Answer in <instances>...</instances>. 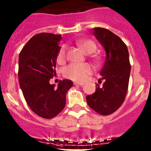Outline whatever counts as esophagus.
I'll return each instance as SVG.
<instances>
[{
  "label": "esophagus",
  "instance_id": "1",
  "mask_svg": "<svg viewBox=\"0 0 151 151\" xmlns=\"http://www.w3.org/2000/svg\"><path fill=\"white\" fill-rule=\"evenodd\" d=\"M84 82H74V85H84Z\"/></svg>",
  "mask_w": 151,
  "mask_h": 151
}]
</instances>
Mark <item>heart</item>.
<instances>
[{
	"mask_svg": "<svg viewBox=\"0 0 151 151\" xmlns=\"http://www.w3.org/2000/svg\"><path fill=\"white\" fill-rule=\"evenodd\" d=\"M77 44L85 54H90L95 51L97 49L95 43L90 39H82L77 42ZM93 59L95 62H100V58L97 56H93ZM67 59V48L65 46H62L57 54V61L59 64H62ZM94 69L92 65L87 63L84 64H71L66 67L64 69V76L66 78L70 79L74 81L83 82L87 79L89 75L92 74Z\"/></svg>",
	"mask_w": 151,
	"mask_h": 151,
	"instance_id": "heart-1",
	"label": "heart"
}]
</instances>
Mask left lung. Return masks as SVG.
<instances>
[{
  "mask_svg": "<svg viewBox=\"0 0 151 151\" xmlns=\"http://www.w3.org/2000/svg\"><path fill=\"white\" fill-rule=\"evenodd\" d=\"M93 34L106 52L100 72V80L105 82L102 87L97 84L95 92L87 96V102L97 113L108 115L122 105L126 97L131 68L129 53L126 44L108 29L94 28Z\"/></svg>",
  "mask_w": 151,
  "mask_h": 151,
  "instance_id": "obj_1",
  "label": "left lung"
}]
</instances>
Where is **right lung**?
Segmentation results:
<instances>
[{
    "mask_svg": "<svg viewBox=\"0 0 151 151\" xmlns=\"http://www.w3.org/2000/svg\"><path fill=\"white\" fill-rule=\"evenodd\" d=\"M62 36L41 33L34 36L21 51L19 59V85L28 105L36 115L51 119L66 105V94L73 86L69 79L60 80L57 87L49 83L57 75V54Z\"/></svg>",
    "mask_w": 151,
    "mask_h": 151,
    "instance_id": "right-lung-1",
    "label": "right lung"
}]
</instances>
